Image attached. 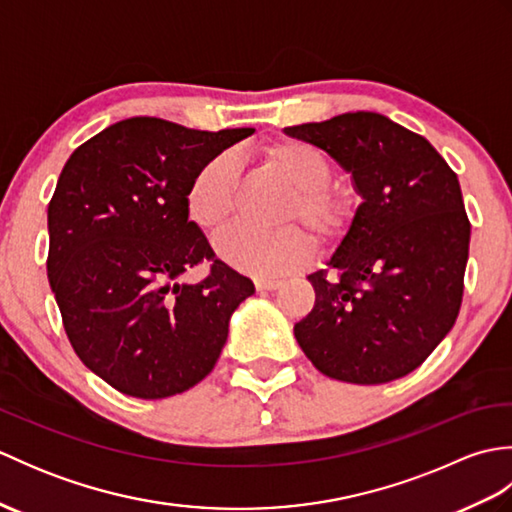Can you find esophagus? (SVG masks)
Segmentation results:
<instances>
[{
  "mask_svg": "<svg viewBox=\"0 0 512 512\" xmlns=\"http://www.w3.org/2000/svg\"><path fill=\"white\" fill-rule=\"evenodd\" d=\"M281 284H284V281L275 277H255L257 290H277Z\"/></svg>",
  "mask_w": 512,
  "mask_h": 512,
  "instance_id": "1",
  "label": "esophagus"
}]
</instances>
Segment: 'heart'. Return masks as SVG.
Here are the masks:
<instances>
[{"instance_id": "obj_1", "label": "heart", "mask_w": 512, "mask_h": 512, "mask_svg": "<svg viewBox=\"0 0 512 512\" xmlns=\"http://www.w3.org/2000/svg\"><path fill=\"white\" fill-rule=\"evenodd\" d=\"M262 156L292 191L281 220H301L321 242H334L352 231L358 217V195L345 182H334L332 162L323 149L299 138H281L262 147ZM239 167L222 151L193 173L184 195L189 220L204 233H217L235 209ZM226 264L250 275H279L310 262L312 237L297 224L275 231L233 226L215 242Z\"/></svg>"}]
</instances>
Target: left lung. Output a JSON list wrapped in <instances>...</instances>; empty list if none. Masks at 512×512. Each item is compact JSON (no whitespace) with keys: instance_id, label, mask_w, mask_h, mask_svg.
<instances>
[{"instance_id":"1","label":"left lung","mask_w":512,"mask_h":512,"mask_svg":"<svg viewBox=\"0 0 512 512\" xmlns=\"http://www.w3.org/2000/svg\"><path fill=\"white\" fill-rule=\"evenodd\" d=\"M352 171L363 204L330 268L308 277L314 308L295 325L325 376L380 385L420 367L460 314L471 222L455 171L427 138L350 112L286 127Z\"/></svg>"}]
</instances>
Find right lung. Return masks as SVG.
Masks as SVG:
<instances>
[{
	"label": "right lung",
	"mask_w": 512,
	"mask_h": 512,
	"mask_svg": "<svg viewBox=\"0 0 512 512\" xmlns=\"http://www.w3.org/2000/svg\"><path fill=\"white\" fill-rule=\"evenodd\" d=\"M253 132L134 116L65 162L48 204L50 288L76 356L121 394L167 398L198 385L255 292L184 209L193 173ZM200 263V282L179 279Z\"/></svg>",
	"instance_id": "add662e5"
}]
</instances>
